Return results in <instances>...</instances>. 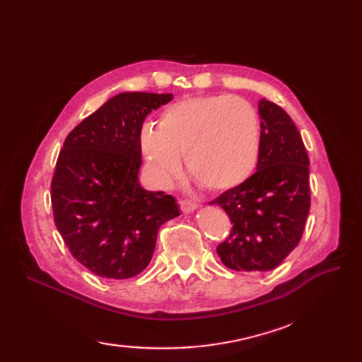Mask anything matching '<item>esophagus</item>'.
Here are the masks:
<instances>
[{
  "label": "esophagus",
  "mask_w": 362,
  "mask_h": 362,
  "mask_svg": "<svg viewBox=\"0 0 362 362\" xmlns=\"http://www.w3.org/2000/svg\"><path fill=\"white\" fill-rule=\"evenodd\" d=\"M180 206H181V211L182 213H192L193 210H196V208H198V204H196L192 199H181L180 201Z\"/></svg>",
  "instance_id": "1"
}]
</instances>
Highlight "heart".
Listing matches in <instances>:
<instances>
[{
	"instance_id": "b5f03b06",
	"label": "heart",
	"mask_w": 362,
	"mask_h": 362,
	"mask_svg": "<svg viewBox=\"0 0 362 362\" xmlns=\"http://www.w3.org/2000/svg\"><path fill=\"white\" fill-rule=\"evenodd\" d=\"M140 149L152 175L169 182L181 170L213 192L234 189L254 172L261 148L258 112L238 96L187 98L164 108L158 128L145 125Z\"/></svg>"
}]
</instances>
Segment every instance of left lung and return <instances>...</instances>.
Masks as SVG:
<instances>
[{
    "label": "left lung",
    "mask_w": 362,
    "mask_h": 362,
    "mask_svg": "<svg viewBox=\"0 0 362 362\" xmlns=\"http://www.w3.org/2000/svg\"><path fill=\"white\" fill-rule=\"evenodd\" d=\"M258 113L257 172L210 202L222 206L233 223L217 254L237 272L276 269L299 245L311 206L310 158L300 133L275 103L261 100Z\"/></svg>",
    "instance_id": "obj_1"
}]
</instances>
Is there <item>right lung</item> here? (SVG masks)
I'll return each mask as SVG.
<instances>
[{"label": "right lung", "mask_w": 362, "mask_h": 362, "mask_svg": "<svg viewBox=\"0 0 362 362\" xmlns=\"http://www.w3.org/2000/svg\"><path fill=\"white\" fill-rule=\"evenodd\" d=\"M170 93L113 96L68 134L51 180L54 223L71 255L95 275L144 272L163 223L180 216L172 194L140 187L139 136Z\"/></svg>", "instance_id": "obj_1"}]
</instances>
